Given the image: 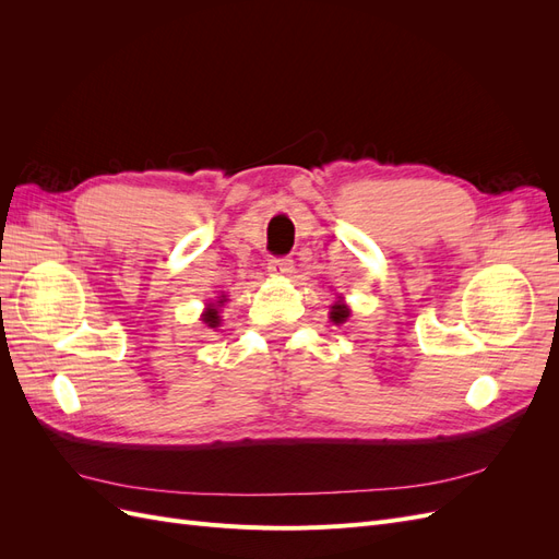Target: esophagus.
I'll use <instances>...</instances> for the list:
<instances>
[{
	"label": "esophagus",
	"mask_w": 559,
	"mask_h": 559,
	"mask_svg": "<svg viewBox=\"0 0 559 559\" xmlns=\"http://www.w3.org/2000/svg\"><path fill=\"white\" fill-rule=\"evenodd\" d=\"M267 273L273 277H289L294 273V261L284 259V257H275L267 261Z\"/></svg>",
	"instance_id": "obj_1"
}]
</instances>
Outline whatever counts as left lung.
Here are the masks:
<instances>
[{"label":"left lung","mask_w":559,"mask_h":559,"mask_svg":"<svg viewBox=\"0 0 559 559\" xmlns=\"http://www.w3.org/2000/svg\"><path fill=\"white\" fill-rule=\"evenodd\" d=\"M347 317H349V308L343 300H337L335 306H331V319L335 321V324H343V321H347Z\"/></svg>","instance_id":"obj_1"}]
</instances>
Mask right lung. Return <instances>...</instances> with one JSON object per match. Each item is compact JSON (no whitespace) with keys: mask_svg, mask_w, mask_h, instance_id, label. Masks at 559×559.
Segmentation results:
<instances>
[{"mask_svg":"<svg viewBox=\"0 0 559 559\" xmlns=\"http://www.w3.org/2000/svg\"><path fill=\"white\" fill-rule=\"evenodd\" d=\"M224 302H226V296H222L216 302H210L207 310L202 312V321H205L210 329H216L218 324H222V317H218V308H222Z\"/></svg>","mask_w":559,"mask_h":559,"instance_id":"add662e5","label":"right lung"}]
</instances>
